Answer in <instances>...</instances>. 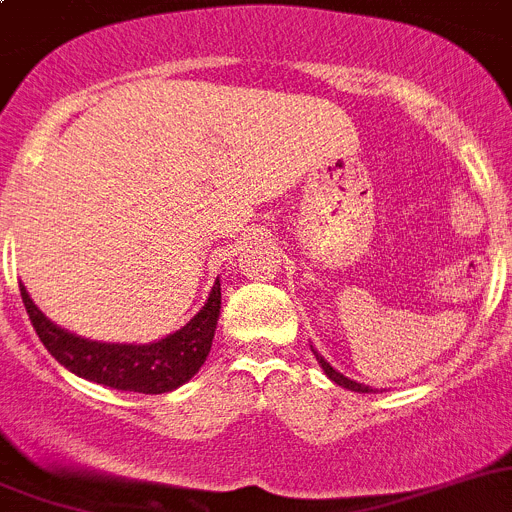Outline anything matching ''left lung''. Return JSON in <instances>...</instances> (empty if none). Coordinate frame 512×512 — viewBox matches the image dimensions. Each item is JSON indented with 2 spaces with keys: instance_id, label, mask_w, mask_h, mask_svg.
Returning a JSON list of instances; mask_svg holds the SVG:
<instances>
[{
  "instance_id": "left-lung-1",
  "label": "left lung",
  "mask_w": 512,
  "mask_h": 512,
  "mask_svg": "<svg viewBox=\"0 0 512 512\" xmlns=\"http://www.w3.org/2000/svg\"><path fill=\"white\" fill-rule=\"evenodd\" d=\"M311 352L316 354V359H319L321 370H324V375L329 377L331 382H336V385H342V388H347V390H354V393H375V390H372L370 385H365V382L349 380V377H347V375H342V372L336 370V367H331L329 362H326V359H324V354L316 352V347H313V344H311Z\"/></svg>"
}]
</instances>
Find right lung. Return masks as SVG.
I'll return each instance as SVG.
<instances>
[{
  "instance_id": "right-lung-1",
  "label": "right lung",
  "mask_w": 512,
  "mask_h": 512,
  "mask_svg": "<svg viewBox=\"0 0 512 512\" xmlns=\"http://www.w3.org/2000/svg\"><path fill=\"white\" fill-rule=\"evenodd\" d=\"M20 296L40 342L68 372L114 390L160 395L186 385L209 357L222 308V283L216 278L206 303L188 324L150 344L94 342L50 321L25 285H20Z\"/></svg>"
}]
</instances>
